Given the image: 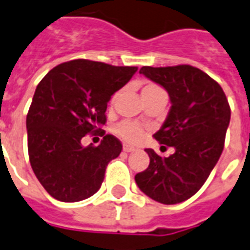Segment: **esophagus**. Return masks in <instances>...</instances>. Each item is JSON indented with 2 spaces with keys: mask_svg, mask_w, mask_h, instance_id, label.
Here are the masks:
<instances>
[{
  "mask_svg": "<svg viewBox=\"0 0 250 250\" xmlns=\"http://www.w3.org/2000/svg\"><path fill=\"white\" fill-rule=\"evenodd\" d=\"M136 147L132 145H124V151H126V153H130V151H134Z\"/></svg>",
  "mask_w": 250,
  "mask_h": 250,
  "instance_id": "esophagus-1",
  "label": "esophagus"
}]
</instances>
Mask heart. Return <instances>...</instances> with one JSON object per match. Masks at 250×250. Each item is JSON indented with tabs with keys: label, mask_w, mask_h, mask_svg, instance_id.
Instances as JSON below:
<instances>
[{
	"label": "heart",
	"mask_w": 250,
	"mask_h": 250,
	"mask_svg": "<svg viewBox=\"0 0 250 250\" xmlns=\"http://www.w3.org/2000/svg\"><path fill=\"white\" fill-rule=\"evenodd\" d=\"M162 91L158 85L155 84H147L145 87L142 88V95H147V93H153V92ZM112 101H114V97L112 99ZM116 132L118 133V136L124 138L127 142H137L138 140L142 138L144 136V127L141 126L140 124L132 123V121H124V123L118 124L117 127H116Z\"/></svg>",
	"instance_id": "heart-1"
}]
</instances>
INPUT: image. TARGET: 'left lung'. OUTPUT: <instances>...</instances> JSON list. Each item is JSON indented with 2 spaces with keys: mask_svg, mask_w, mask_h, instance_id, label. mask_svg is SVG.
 I'll use <instances>...</instances> for the list:
<instances>
[{
  "mask_svg": "<svg viewBox=\"0 0 250 250\" xmlns=\"http://www.w3.org/2000/svg\"><path fill=\"white\" fill-rule=\"evenodd\" d=\"M140 74L167 91L171 108L154 138L175 153L162 158L146 149L149 167L136 183L149 198L162 204L182 203L207 181L224 149L230 108L223 88L202 69L182 64L142 67Z\"/></svg>",
  "mask_w": 250,
  "mask_h": 250,
  "instance_id": "1",
  "label": "left lung"
}]
</instances>
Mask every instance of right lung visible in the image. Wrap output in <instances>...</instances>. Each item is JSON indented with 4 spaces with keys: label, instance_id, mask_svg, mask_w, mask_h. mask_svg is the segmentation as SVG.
<instances>
[{
    "label": "right lung",
    "instance_id": "add662e5",
    "mask_svg": "<svg viewBox=\"0 0 250 250\" xmlns=\"http://www.w3.org/2000/svg\"><path fill=\"white\" fill-rule=\"evenodd\" d=\"M137 69L76 59L41 80L26 117L27 149L34 174L52 198L74 203L99 191L123 145L112 134L99 146L84 147L82 138L100 130L108 101Z\"/></svg>",
    "mask_w": 250,
    "mask_h": 250
}]
</instances>
